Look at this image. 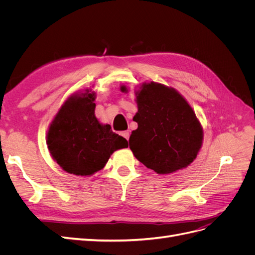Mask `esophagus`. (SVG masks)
Listing matches in <instances>:
<instances>
[{"label":"esophagus","instance_id":"esophagus-1","mask_svg":"<svg viewBox=\"0 0 255 255\" xmlns=\"http://www.w3.org/2000/svg\"><path fill=\"white\" fill-rule=\"evenodd\" d=\"M120 134H121V136L125 137L127 140H128V138H129V132H128V130H125V132H121Z\"/></svg>","mask_w":255,"mask_h":255}]
</instances>
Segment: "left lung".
<instances>
[{
  "mask_svg": "<svg viewBox=\"0 0 255 255\" xmlns=\"http://www.w3.org/2000/svg\"><path fill=\"white\" fill-rule=\"evenodd\" d=\"M122 92L128 91L121 85ZM138 128L129 149L146 168L169 174L188 167L203 143V128L179 91L156 82L142 83L135 91Z\"/></svg>",
  "mask_w": 255,
  "mask_h": 255,
  "instance_id": "left-lung-1",
  "label": "left lung"
}]
</instances>
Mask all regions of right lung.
<instances>
[{
  "label": "right lung",
  "instance_id": "1",
  "mask_svg": "<svg viewBox=\"0 0 255 255\" xmlns=\"http://www.w3.org/2000/svg\"><path fill=\"white\" fill-rule=\"evenodd\" d=\"M96 92H75L51 121L47 144L52 158L68 173L89 176L104 168L112 154L128 148V140L114 133L95 115Z\"/></svg>",
  "mask_w": 255,
  "mask_h": 255
}]
</instances>
